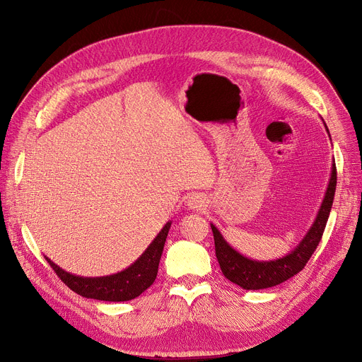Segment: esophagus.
<instances>
[{"label":"esophagus","mask_w":362,"mask_h":362,"mask_svg":"<svg viewBox=\"0 0 362 362\" xmlns=\"http://www.w3.org/2000/svg\"><path fill=\"white\" fill-rule=\"evenodd\" d=\"M204 204H205V201L201 197H198V195L191 197V198L187 199V206L189 208H194V210H201V208H204Z\"/></svg>","instance_id":"1"}]
</instances>
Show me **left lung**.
<instances>
[{
  "label": "left lung",
  "instance_id": "obj_1",
  "mask_svg": "<svg viewBox=\"0 0 362 362\" xmlns=\"http://www.w3.org/2000/svg\"><path fill=\"white\" fill-rule=\"evenodd\" d=\"M336 180V164L333 161L327 191L325 194V198H322V202L320 205V210L313 226L310 227L307 235L303 236V239L295 246V250H292L288 255H284L281 258L270 261H257L239 254L235 248H232V246L227 243L220 230L211 223L216 243V257L218 259L220 269L224 277L238 284L242 289L258 291L273 288L276 284L286 281L288 279L298 274L303 267H305V264L317 250L322 232H325V227L329 220V214L332 211V205L334 199Z\"/></svg>",
  "mask_w": 362,
  "mask_h": 362
}]
</instances>
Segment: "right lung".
<instances>
[{"label": "right lung", "instance_id": "obj_1", "mask_svg": "<svg viewBox=\"0 0 362 362\" xmlns=\"http://www.w3.org/2000/svg\"><path fill=\"white\" fill-rule=\"evenodd\" d=\"M171 221H167L161 232L156 236V239L149 243L145 252L129 265L123 272L116 274L103 276V277H83L67 273L60 269L59 265L52 262L48 257L47 261L67 286L81 296L98 300L108 302H123L138 298L142 292H145L152 283H154L158 264L164 250V243L170 230Z\"/></svg>", "mask_w": 362, "mask_h": 362}]
</instances>
